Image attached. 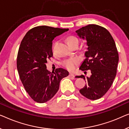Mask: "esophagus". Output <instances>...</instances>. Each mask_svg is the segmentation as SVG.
Segmentation results:
<instances>
[{
  "label": "esophagus",
  "instance_id": "34e87169",
  "mask_svg": "<svg viewBox=\"0 0 129 129\" xmlns=\"http://www.w3.org/2000/svg\"><path fill=\"white\" fill-rule=\"evenodd\" d=\"M69 76H70V77H75V75H74V74H72V73H70V75H69Z\"/></svg>",
  "mask_w": 129,
  "mask_h": 129
}]
</instances>
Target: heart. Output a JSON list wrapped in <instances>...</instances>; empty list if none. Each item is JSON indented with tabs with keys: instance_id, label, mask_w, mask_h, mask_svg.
I'll return each instance as SVG.
<instances>
[{
	"instance_id": "obj_1",
	"label": "heart",
	"mask_w": 129,
	"mask_h": 129,
	"mask_svg": "<svg viewBox=\"0 0 129 129\" xmlns=\"http://www.w3.org/2000/svg\"><path fill=\"white\" fill-rule=\"evenodd\" d=\"M67 42L69 46L71 47L73 46L74 44H76V43H79V40L75 36H69L67 38ZM80 61V58L78 57L70 58H68L63 61L62 64L63 66L65 67L67 69H68V70L73 71L75 70L76 66L78 64H79Z\"/></svg>"
}]
</instances>
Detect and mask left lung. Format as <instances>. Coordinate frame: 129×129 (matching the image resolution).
<instances>
[{
  "label": "left lung",
  "instance_id": "8db88e82",
  "mask_svg": "<svg viewBox=\"0 0 129 129\" xmlns=\"http://www.w3.org/2000/svg\"><path fill=\"white\" fill-rule=\"evenodd\" d=\"M76 33L81 39L86 40L88 46L79 70L91 72L89 77H76L86 80V85L79 92L86 98L96 100L108 92L113 83L119 62L118 52L113 37L104 27L89 24Z\"/></svg>",
  "mask_w": 129,
  "mask_h": 129
}]
</instances>
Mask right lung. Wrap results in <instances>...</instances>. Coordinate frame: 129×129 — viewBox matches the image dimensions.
Segmentation results:
<instances>
[{"label":"right lung","instance_id":"obj_1","mask_svg":"<svg viewBox=\"0 0 129 129\" xmlns=\"http://www.w3.org/2000/svg\"><path fill=\"white\" fill-rule=\"evenodd\" d=\"M68 28L46 26L33 28L27 33L20 45L17 68L25 89L34 101L45 103L55 95L63 78L69 75L63 68L55 72L47 70V59L52 57V41Z\"/></svg>","mask_w":129,"mask_h":129}]
</instances>
